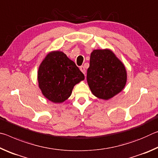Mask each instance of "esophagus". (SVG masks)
<instances>
[{
  "mask_svg": "<svg viewBox=\"0 0 158 158\" xmlns=\"http://www.w3.org/2000/svg\"><path fill=\"white\" fill-rule=\"evenodd\" d=\"M79 69H80V70H81L82 73H83V74H85V68L84 66H81L79 68Z\"/></svg>",
  "mask_w": 158,
  "mask_h": 158,
  "instance_id": "esophagus-1",
  "label": "esophagus"
}]
</instances>
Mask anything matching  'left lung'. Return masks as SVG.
I'll return each mask as SVG.
<instances>
[{
	"label": "left lung",
	"mask_w": 158,
	"mask_h": 158,
	"mask_svg": "<svg viewBox=\"0 0 158 158\" xmlns=\"http://www.w3.org/2000/svg\"><path fill=\"white\" fill-rule=\"evenodd\" d=\"M87 82L95 97L109 100L125 88L126 69L111 50L95 49L90 53Z\"/></svg>",
	"instance_id": "1"
}]
</instances>
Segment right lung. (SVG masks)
Wrapping results in <instances>:
<instances>
[{"mask_svg": "<svg viewBox=\"0 0 158 158\" xmlns=\"http://www.w3.org/2000/svg\"><path fill=\"white\" fill-rule=\"evenodd\" d=\"M84 79L75 63L61 51L48 53L37 71L40 89L53 103H62L68 100L74 85Z\"/></svg>", "mask_w": 158, "mask_h": 158, "instance_id": "add662e5", "label": "right lung"}]
</instances>
